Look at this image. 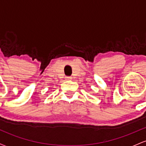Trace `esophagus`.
Returning a JSON list of instances; mask_svg holds the SVG:
<instances>
[{"label": "esophagus", "instance_id": "esophagus-1", "mask_svg": "<svg viewBox=\"0 0 146 146\" xmlns=\"http://www.w3.org/2000/svg\"><path fill=\"white\" fill-rule=\"evenodd\" d=\"M65 79H66V80H72V78H71V77L68 76V77H66V78H65Z\"/></svg>", "mask_w": 146, "mask_h": 146}]
</instances>
